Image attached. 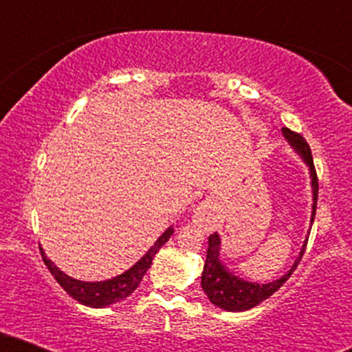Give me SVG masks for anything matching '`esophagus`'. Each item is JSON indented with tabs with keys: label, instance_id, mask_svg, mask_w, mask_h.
Returning a JSON list of instances; mask_svg holds the SVG:
<instances>
[{
	"label": "esophagus",
	"instance_id": "34e87169",
	"mask_svg": "<svg viewBox=\"0 0 352 352\" xmlns=\"http://www.w3.org/2000/svg\"><path fill=\"white\" fill-rule=\"evenodd\" d=\"M193 223L204 230H212L217 223V210L212 200H205L193 210Z\"/></svg>",
	"mask_w": 352,
	"mask_h": 352
}]
</instances>
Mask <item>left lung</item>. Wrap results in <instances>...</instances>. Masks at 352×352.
I'll return each mask as SVG.
<instances>
[{
  "mask_svg": "<svg viewBox=\"0 0 352 352\" xmlns=\"http://www.w3.org/2000/svg\"><path fill=\"white\" fill-rule=\"evenodd\" d=\"M283 135L288 140V144L292 145L293 151L301 157L302 162L308 165L309 168V177H311V190H313V212H311V225L314 221V215H316V204H318V177L316 170H314L313 164V155H311V148L308 142L305 140V137L296 134V132L289 131L288 127H283ZM306 243H308V238L302 243V248L298 258L294 260V263L289 272H286L280 280H274L265 285L260 283L246 281L243 278L236 276L235 273L230 272V270L221 263L220 260V250H221V241L218 233L215 232L213 235L208 236V250H207V258H205L204 265V273H201V289L207 294L210 302L218 306V308L225 311H246L252 309L254 306H258L260 302H263L266 298H270L274 292L281 288L283 283L292 276L294 270H296L298 263L301 261L302 254H305Z\"/></svg>",
  "mask_w": 352,
  "mask_h": 352,
  "instance_id": "left-lung-1",
  "label": "left lung"
}]
</instances>
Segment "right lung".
I'll return each mask as SVG.
<instances>
[{"instance_id":"obj_1","label":"right lung","mask_w":352,"mask_h":352,"mask_svg":"<svg viewBox=\"0 0 352 352\" xmlns=\"http://www.w3.org/2000/svg\"><path fill=\"white\" fill-rule=\"evenodd\" d=\"M172 235L173 228L168 227L162 235L157 238V241L151 246V250H148L132 268H129L127 272L119 274V276L111 278V280L106 281H80L76 280V278L67 276L66 273L60 272L58 266L46 256L43 248L39 250H41L44 265L47 266V270H50L52 276L56 278V281L63 286L64 292L74 298L76 301H79L80 305L91 306V308H106V306H111L114 305V302L125 300V298L131 296V294L135 292L137 286L142 281L144 274L147 273L148 268H151L155 253L167 243L168 238Z\"/></svg>"}]
</instances>
